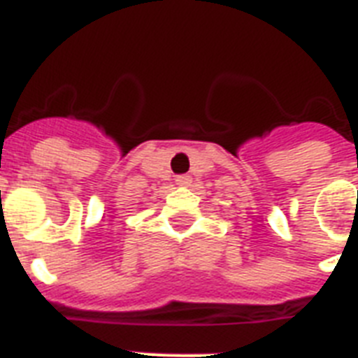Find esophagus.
Wrapping results in <instances>:
<instances>
[{
	"label": "esophagus",
	"instance_id": "obj_1",
	"mask_svg": "<svg viewBox=\"0 0 358 358\" xmlns=\"http://www.w3.org/2000/svg\"><path fill=\"white\" fill-rule=\"evenodd\" d=\"M192 182V177L190 176H179L176 179V185L177 186H182V188H186V186H190Z\"/></svg>",
	"mask_w": 358,
	"mask_h": 358
}]
</instances>
